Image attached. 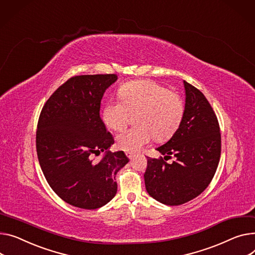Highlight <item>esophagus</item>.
Returning a JSON list of instances; mask_svg holds the SVG:
<instances>
[{
  "instance_id": "esophagus-1",
  "label": "esophagus",
  "mask_w": 255,
  "mask_h": 255,
  "mask_svg": "<svg viewBox=\"0 0 255 255\" xmlns=\"http://www.w3.org/2000/svg\"><path fill=\"white\" fill-rule=\"evenodd\" d=\"M126 156H127L130 160H132V159L134 158V156H135V155L133 154V152H131V151H127V152H126Z\"/></svg>"
}]
</instances>
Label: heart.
I'll return each mask as SVG.
<instances>
[{"mask_svg":"<svg viewBox=\"0 0 255 255\" xmlns=\"http://www.w3.org/2000/svg\"><path fill=\"white\" fill-rule=\"evenodd\" d=\"M120 99L110 100L104 110L107 126L122 130L131 114H136L138 126L124 130L118 135L117 145L126 151H138L155 137L158 141L170 138L178 129L184 105L178 93L167 90L154 81H133L122 85Z\"/></svg>","mask_w":255,"mask_h":255,"instance_id":"obj_1","label":"heart"}]
</instances>
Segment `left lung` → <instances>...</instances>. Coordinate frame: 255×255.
<instances>
[{"instance_id":"1","label":"left lung","mask_w":255,"mask_h":255,"mask_svg":"<svg viewBox=\"0 0 255 255\" xmlns=\"http://www.w3.org/2000/svg\"><path fill=\"white\" fill-rule=\"evenodd\" d=\"M184 113L173 136L159 146L164 159L147 157L144 172L146 192L169 206H177L198 197L211 182L218 166L222 137L217 118L207 98L183 81ZM172 154L176 161L167 163Z\"/></svg>"}]
</instances>
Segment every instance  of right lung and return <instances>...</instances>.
Segmentation results:
<instances>
[{
    "instance_id": "1",
    "label": "right lung",
    "mask_w": 255,
    "mask_h": 255,
    "mask_svg": "<svg viewBox=\"0 0 255 255\" xmlns=\"http://www.w3.org/2000/svg\"><path fill=\"white\" fill-rule=\"evenodd\" d=\"M118 77L83 75L67 80L40 114L36 145L44 176L64 202L96 209L117 194L116 174L128 162L123 150L112 152V134L99 116L106 90ZM105 151L98 163L93 155Z\"/></svg>"
}]
</instances>
